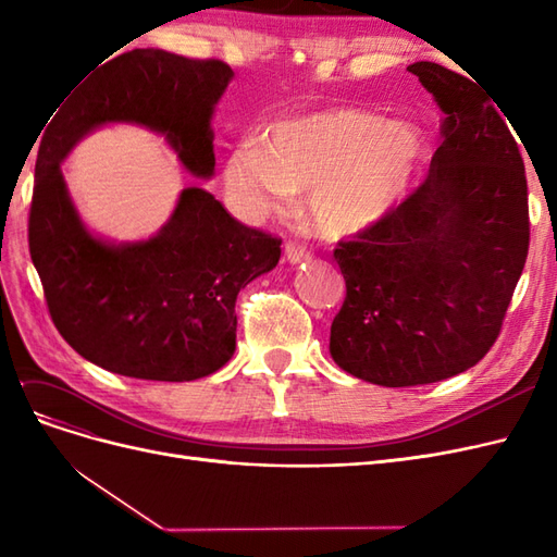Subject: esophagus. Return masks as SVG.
I'll return each mask as SVG.
<instances>
[{"mask_svg":"<svg viewBox=\"0 0 557 557\" xmlns=\"http://www.w3.org/2000/svg\"><path fill=\"white\" fill-rule=\"evenodd\" d=\"M307 260H309V250L307 248H301L297 244L285 246V262H288V264H301V262H307Z\"/></svg>","mask_w":557,"mask_h":557,"instance_id":"esophagus-1","label":"esophagus"}]
</instances>
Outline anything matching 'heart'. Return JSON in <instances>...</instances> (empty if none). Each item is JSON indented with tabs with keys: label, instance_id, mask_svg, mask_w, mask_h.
<instances>
[{
	"label": "heart",
	"instance_id": "heart-1",
	"mask_svg": "<svg viewBox=\"0 0 557 557\" xmlns=\"http://www.w3.org/2000/svg\"><path fill=\"white\" fill-rule=\"evenodd\" d=\"M428 158L409 121L358 107H327L267 125L225 160V183L248 213L290 209L307 197L311 227L327 242L385 223L416 188Z\"/></svg>",
	"mask_w": 557,
	"mask_h": 557
}]
</instances>
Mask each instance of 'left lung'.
I'll return each instance as SVG.
<instances>
[{
  "mask_svg": "<svg viewBox=\"0 0 557 557\" xmlns=\"http://www.w3.org/2000/svg\"><path fill=\"white\" fill-rule=\"evenodd\" d=\"M409 72L444 111L428 181L385 223L334 250L346 299L330 356L385 387L474 367L497 339L530 246L525 164L495 99L436 62Z\"/></svg>",
  "mask_w": 557,
  "mask_h": 557,
  "instance_id": "left-lung-1",
  "label": "left lung"
}]
</instances>
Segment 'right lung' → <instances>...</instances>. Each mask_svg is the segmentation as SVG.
Listing matches in <instances>:
<instances>
[{
    "label": "right lung",
    "mask_w": 557,
    "mask_h": 557,
    "mask_svg": "<svg viewBox=\"0 0 557 557\" xmlns=\"http://www.w3.org/2000/svg\"><path fill=\"white\" fill-rule=\"evenodd\" d=\"M234 72L134 48L107 60L62 99L39 144L29 209V256L58 332L107 372L144 381H195L237 348L234 301L272 272L281 239L250 230L211 193H178L166 223L146 239L92 232L74 205L62 162L104 125H139L162 137L193 176L215 172L211 121Z\"/></svg>",
    "instance_id": "add662e5"
}]
</instances>
